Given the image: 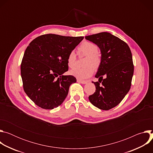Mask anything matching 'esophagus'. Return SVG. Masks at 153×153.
Returning <instances> with one entry per match:
<instances>
[{"instance_id":"34e87169","label":"esophagus","mask_w":153,"mask_h":153,"mask_svg":"<svg viewBox=\"0 0 153 153\" xmlns=\"http://www.w3.org/2000/svg\"><path fill=\"white\" fill-rule=\"evenodd\" d=\"M77 81V82L80 83H82V84H85V83H87V81H85V80H79V79H78Z\"/></svg>"}]
</instances>
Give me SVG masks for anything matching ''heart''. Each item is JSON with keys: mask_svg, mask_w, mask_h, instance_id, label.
Here are the masks:
<instances>
[{"mask_svg": "<svg viewBox=\"0 0 153 153\" xmlns=\"http://www.w3.org/2000/svg\"><path fill=\"white\" fill-rule=\"evenodd\" d=\"M79 56H86L83 62L85 67L76 68L70 71V74L75 77L83 80L91 77L94 69H97L101 63V54L98 51V47L91 42H83L78 47ZM76 63V54L74 51H71L67 57V65L70 68H74Z\"/></svg>", "mask_w": 153, "mask_h": 153, "instance_id": "heart-1", "label": "heart"}]
</instances>
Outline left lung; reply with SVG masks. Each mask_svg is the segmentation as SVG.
<instances>
[{
  "instance_id": "8db88e82",
  "label": "left lung",
  "mask_w": 153,
  "mask_h": 153,
  "mask_svg": "<svg viewBox=\"0 0 153 153\" xmlns=\"http://www.w3.org/2000/svg\"><path fill=\"white\" fill-rule=\"evenodd\" d=\"M97 45L101 52V63L95 76L98 82L90 102L102 110L116 106L130 90L134 73L132 54L127 43L107 32L85 37Z\"/></svg>"
}]
</instances>
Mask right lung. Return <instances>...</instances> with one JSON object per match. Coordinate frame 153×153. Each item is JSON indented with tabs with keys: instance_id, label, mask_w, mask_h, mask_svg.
Here are the masks:
<instances>
[{
	"instance_id": "right-lung-1",
	"label": "right lung",
	"mask_w": 153,
	"mask_h": 153,
	"mask_svg": "<svg viewBox=\"0 0 153 153\" xmlns=\"http://www.w3.org/2000/svg\"><path fill=\"white\" fill-rule=\"evenodd\" d=\"M83 37L54 34L40 36L27 47L20 65L24 90L38 106L52 110L60 105L70 86L76 82L68 70L67 57Z\"/></svg>"
}]
</instances>
